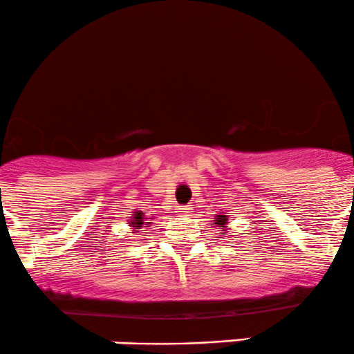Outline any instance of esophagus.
I'll return each instance as SVG.
<instances>
[{"mask_svg":"<svg viewBox=\"0 0 354 354\" xmlns=\"http://www.w3.org/2000/svg\"><path fill=\"white\" fill-rule=\"evenodd\" d=\"M178 213L181 214V216H189V213H191V208H180V211H178Z\"/></svg>","mask_w":354,"mask_h":354,"instance_id":"obj_1","label":"esophagus"}]
</instances>
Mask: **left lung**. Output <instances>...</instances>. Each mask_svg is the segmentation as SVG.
Returning a JSON list of instances; mask_svg holds the SVG:
<instances>
[{
    "label": "left lung",
    "instance_id": "obj_1",
    "mask_svg": "<svg viewBox=\"0 0 354 354\" xmlns=\"http://www.w3.org/2000/svg\"><path fill=\"white\" fill-rule=\"evenodd\" d=\"M213 225H218L219 228H221V231H226L228 230V216H226V214H216V216H214V223Z\"/></svg>",
    "mask_w": 354,
    "mask_h": 354
}]
</instances>
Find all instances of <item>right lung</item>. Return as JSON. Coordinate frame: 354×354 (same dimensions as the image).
Segmentation results:
<instances>
[{
  "instance_id": "1",
  "label": "right lung",
  "mask_w": 354,
  "mask_h": 354,
  "mask_svg": "<svg viewBox=\"0 0 354 354\" xmlns=\"http://www.w3.org/2000/svg\"><path fill=\"white\" fill-rule=\"evenodd\" d=\"M146 221H151V218H145V213H141V211H135V214L129 218L128 225L131 226L133 230H141L145 225H148V226L151 225V223H146Z\"/></svg>"
}]
</instances>
